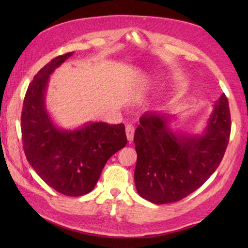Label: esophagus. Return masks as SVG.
I'll return each instance as SVG.
<instances>
[{"mask_svg": "<svg viewBox=\"0 0 248 248\" xmlns=\"http://www.w3.org/2000/svg\"><path fill=\"white\" fill-rule=\"evenodd\" d=\"M125 134H127L128 141L131 143L134 136V127L132 124H127V127H125Z\"/></svg>", "mask_w": 248, "mask_h": 248, "instance_id": "1", "label": "esophagus"}]
</instances>
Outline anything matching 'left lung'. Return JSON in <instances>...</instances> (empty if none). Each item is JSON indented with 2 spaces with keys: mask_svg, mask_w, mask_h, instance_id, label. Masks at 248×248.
Instances as JSON below:
<instances>
[{
  "mask_svg": "<svg viewBox=\"0 0 248 248\" xmlns=\"http://www.w3.org/2000/svg\"><path fill=\"white\" fill-rule=\"evenodd\" d=\"M170 117L145 112L134 132V183L142 198L156 204L182 200L202 186L224 156L231 133L225 94L213 106L203 134L170 129Z\"/></svg>",
  "mask_w": 248,
  "mask_h": 248,
  "instance_id": "left-lung-1",
  "label": "left lung"
}]
</instances>
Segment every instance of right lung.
I'll return each instance as SVG.
<instances>
[{"label":"right lung","mask_w":248,"mask_h":248,"mask_svg":"<svg viewBox=\"0 0 248 248\" xmlns=\"http://www.w3.org/2000/svg\"><path fill=\"white\" fill-rule=\"evenodd\" d=\"M52 59L29 84L22 111L23 148L44 182L62 195L78 197L94 189L105 164L127 144L124 124L91 123L69 131L57 128L46 109L49 77L72 56Z\"/></svg>","instance_id":"obj_1"}]
</instances>
